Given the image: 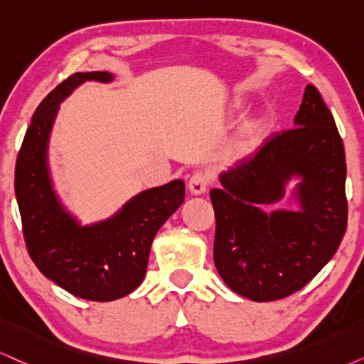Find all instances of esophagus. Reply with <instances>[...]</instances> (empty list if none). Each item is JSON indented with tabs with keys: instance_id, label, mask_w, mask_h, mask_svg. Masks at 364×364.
<instances>
[{
	"instance_id": "obj_1",
	"label": "esophagus",
	"mask_w": 364,
	"mask_h": 364,
	"mask_svg": "<svg viewBox=\"0 0 364 364\" xmlns=\"http://www.w3.org/2000/svg\"><path fill=\"white\" fill-rule=\"evenodd\" d=\"M210 185V176L205 171H196L193 173L190 178V183H188V188H190L191 195H203V193L208 190Z\"/></svg>"
}]
</instances>
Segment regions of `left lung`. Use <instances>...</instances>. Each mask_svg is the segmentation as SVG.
<instances>
[{"mask_svg":"<svg viewBox=\"0 0 364 364\" xmlns=\"http://www.w3.org/2000/svg\"><path fill=\"white\" fill-rule=\"evenodd\" d=\"M294 124L220 174L222 188L210 191L216 270L233 292L257 302L284 299L311 282L346 232L344 146L314 85L306 87ZM294 176L301 178V210L265 212V204L283 199Z\"/></svg>","mask_w":364,"mask_h":364,"instance_id":"8db88e82","label":"left lung"}]
</instances>
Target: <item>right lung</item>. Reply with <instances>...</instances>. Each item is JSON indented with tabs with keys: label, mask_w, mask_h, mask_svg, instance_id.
I'll list each match as a JSON object with an SVG mask.
<instances>
[{
	"label": "right lung",
	"mask_w": 364,
	"mask_h": 364,
	"mask_svg": "<svg viewBox=\"0 0 364 364\" xmlns=\"http://www.w3.org/2000/svg\"><path fill=\"white\" fill-rule=\"evenodd\" d=\"M87 80L109 82V72H77L41 100L16 158L15 193L26 250L45 277L72 296L109 302L144 279L151 243L185 201V183L142 191L105 222L80 227L60 205L50 181L47 144L58 105Z\"/></svg>",
	"instance_id": "1"
}]
</instances>
